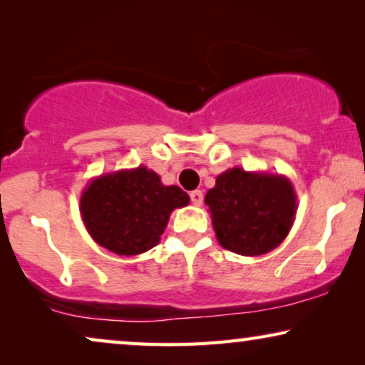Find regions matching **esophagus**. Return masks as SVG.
<instances>
[{
    "instance_id": "obj_1",
    "label": "esophagus",
    "mask_w": 365,
    "mask_h": 365,
    "mask_svg": "<svg viewBox=\"0 0 365 365\" xmlns=\"http://www.w3.org/2000/svg\"><path fill=\"white\" fill-rule=\"evenodd\" d=\"M191 202L194 204V206H201V204H202V191H199V189L192 191L191 192Z\"/></svg>"
}]
</instances>
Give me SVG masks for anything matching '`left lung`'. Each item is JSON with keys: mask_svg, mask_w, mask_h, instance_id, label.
I'll use <instances>...</instances> for the list:
<instances>
[{"mask_svg": "<svg viewBox=\"0 0 365 365\" xmlns=\"http://www.w3.org/2000/svg\"><path fill=\"white\" fill-rule=\"evenodd\" d=\"M204 202L217 242L241 256H262L276 249L297 212L296 191L286 176L241 168L219 174Z\"/></svg>", "mask_w": 365, "mask_h": 365, "instance_id": "obj_1", "label": "left lung"}]
</instances>
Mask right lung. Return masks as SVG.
Masks as SVG:
<instances>
[{
	"label": "right lung",
	"instance_id": "obj_1",
	"mask_svg": "<svg viewBox=\"0 0 365 365\" xmlns=\"http://www.w3.org/2000/svg\"><path fill=\"white\" fill-rule=\"evenodd\" d=\"M189 201L181 187L164 186L159 174L139 166L91 179L79 212L94 242L129 257L159 244L171 212Z\"/></svg>",
	"mask_w": 365,
	"mask_h": 365
}]
</instances>
